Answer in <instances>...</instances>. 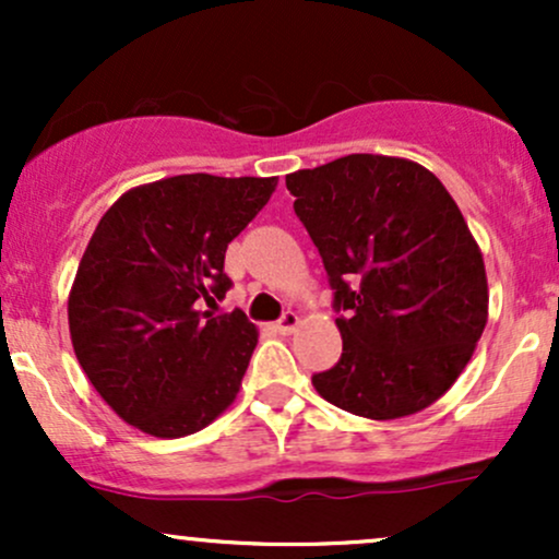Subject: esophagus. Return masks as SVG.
<instances>
[{
    "mask_svg": "<svg viewBox=\"0 0 559 559\" xmlns=\"http://www.w3.org/2000/svg\"><path fill=\"white\" fill-rule=\"evenodd\" d=\"M297 325H299L297 312H284V316L275 320V331L284 333V336H288V333L297 331Z\"/></svg>",
    "mask_w": 559,
    "mask_h": 559,
    "instance_id": "34e87169",
    "label": "esophagus"
}]
</instances>
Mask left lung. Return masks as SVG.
I'll return each mask as SVG.
<instances>
[{
	"instance_id": "left-lung-1",
	"label": "left lung",
	"mask_w": 559,
	"mask_h": 559,
	"mask_svg": "<svg viewBox=\"0 0 559 559\" xmlns=\"http://www.w3.org/2000/svg\"><path fill=\"white\" fill-rule=\"evenodd\" d=\"M286 189L323 258L344 342L312 386L370 420L426 409L489 318L484 258L454 199L423 165L383 155L297 170Z\"/></svg>"
}]
</instances>
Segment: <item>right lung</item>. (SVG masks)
Returning <instances> with one entry per match:
<instances>
[{
    "mask_svg": "<svg viewBox=\"0 0 559 559\" xmlns=\"http://www.w3.org/2000/svg\"><path fill=\"white\" fill-rule=\"evenodd\" d=\"M275 178L173 176L126 191L102 215L68 299L75 357L128 426L178 439L236 400L258 329L226 297L228 243L275 191Z\"/></svg>",
    "mask_w": 559,
    "mask_h": 559,
    "instance_id": "right-lung-1",
    "label": "right lung"
}]
</instances>
